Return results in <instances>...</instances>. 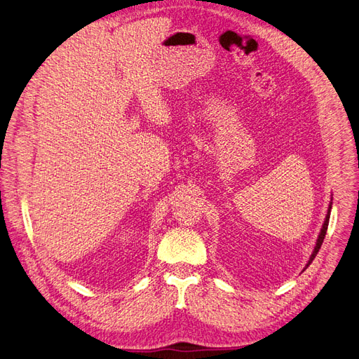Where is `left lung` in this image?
<instances>
[{
  "label": "left lung",
  "instance_id": "1",
  "mask_svg": "<svg viewBox=\"0 0 359 359\" xmlns=\"http://www.w3.org/2000/svg\"><path fill=\"white\" fill-rule=\"evenodd\" d=\"M330 210H332V202H330V205H329V210H327V215H326L325 224H323V227H322V231H320V234H318V238H317V243H316V248H314V250H313V253H311V256H310V260H309V263H307V268H309V265H310V263H311V262L314 260L316 255L318 253L320 248H322V244H323V240H325V236H326V231H327V225H329V218H330Z\"/></svg>",
  "mask_w": 359,
  "mask_h": 359
}]
</instances>
